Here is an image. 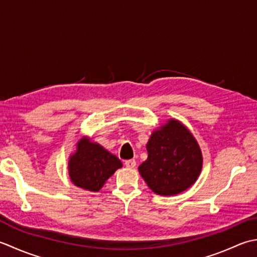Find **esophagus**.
I'll return each mask as SVG.
<instances>
[{
    "mask_svg": "<svg viewBox=\"0 0 257 257\" xmlns=\"http://www.w3.org/2000/svg\"><path fill=\"white\" fill-rule=\"evenodd\" d=\"M135 165H136L135 160H127V161H125V166L128 167V169H134Z\"/></svg>",
    "mask_w": 257,
    "mask_h": 257,
    "instance_id": "34e87169",
    "label": "esophagus"
}]
</instances>
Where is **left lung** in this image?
Wrapping results in <instances>:
<instances>
[{
	"instance_id": "obj_1",
	"label": "left lung",
	"mask_w": 257,
	"mask_h": 257,
	"mask_svg": "<svg viewBox=\"0 0 257 257\" xmlns=\"http://www.w3.org/2000/svg\"><path fill=\"white\" fill-rule=\"evenodd\" d=\"M148 159L139 172L155 194L171 196L197 181L203 155L194 135L179 119L170 118L152 132L146 144Z\"/></svg>"
}]
</instances>
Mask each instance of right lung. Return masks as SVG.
<instances>
[{"instance_id":"1","label":"right lung","mask_w":257,"mask_h":257,"mask_svg":"<svg viewBox=\"0 0 257 257\" xmlns=\"http://www.w3.org/2000/svg\"><path fill=\"white\" fill-rule=\"evenodd\" d=\"M123 166L117 156L101 144L83 136L76 142V150L69 158L67 171L75 186L90 192H98L115 171Z\"/></svg>"}]
</instances>
